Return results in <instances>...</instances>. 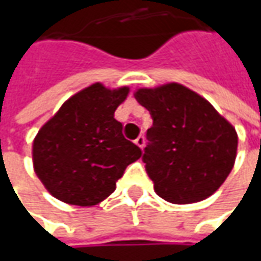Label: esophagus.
<instances>
[{
	"label": "esophagus",
	"mask_w": 261,
	"mask_h": 261,
	"mask_svg": "<svg viewBox=\"0 0 261 261\" xmlns=\"http://www.w3.org/2000/svg\"><path fill=\"white\" fill-rule=\"evenodd\" d=\"M135 144L139 146V148H144V145H145V138H144L142 135H139L135 139Z\"/></svg>",
	"instance_id": "obj_1"
}]
</instances>
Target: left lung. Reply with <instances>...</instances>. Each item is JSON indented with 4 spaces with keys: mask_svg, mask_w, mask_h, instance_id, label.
<instances>
[{
    "mask_svg": "<svg viewBox=\"0 0 261 261\" xmlns=\"http://www.w3.org/2000/svg\"><path fill=\"white\" fill-rule=\"evenodd\" d=\"M135 98L154 120L142 160L156 195L175 205L214 195L236 164V127L205 97L178 83L138 88Z\"/></svg>",
    "mask_w": 261,
    "mask_h": 261,
    "instance_id": "8db88e82",
    "label": "left lung"
}]
</instances>
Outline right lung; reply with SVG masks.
I'll use <instances>...</instances> for the list:
<instances>
[{
  "mask_svg": "<svg viewBox=\"0 0 261 261\" xmlns=\"http://www.w3.org/2000/svg\"><path fill=\"white\" fill-rule=\"evenodd\" d=\"M129 87L94 83L71 95L33 141V168L47 192L68 205L94 206L116 190L142 151L123 136L115 112Z\"/></svg>",
  "mask_w": 261,
  "mask_h": 261,
  "instance_id": "obj_1",
  "label": "right lung"
}]
</instances>
